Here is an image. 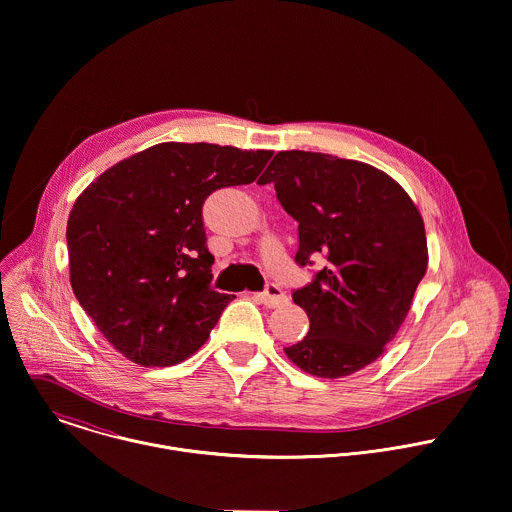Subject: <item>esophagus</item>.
<instances>
[{"instance_id":"obj_1","label":"esophagus","mask_w":512,"mask_h":512,"mask_svg":"<svg viewBox=\"0 0 512 512\" xmlns=\"http://www.w3.org/2000/svg\"><path fill=\"white\" fill-rule=\"evenodd\" d=\"M257 299H259L265 307H279V305L287 303V295H285V293L281 291V287L275 285V283H269L263 293H257Z\"/></svg>"}]
</instances>
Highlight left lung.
I'll use <instances>...</instances> for the list:
<instances>
[{
    "instance_id": "1",
    "label": "left lung",
    "mask_w": 512,
    "mask_h": 512,
    "mask_svg": "<svg viewBox=\"0 0 512 512\" xmlns=\"http://www.w3.org/2000/svg\"><path fill=\"white\" fill-rule=\"evenodd\" d=\"M261 185L297 221L295 263L323 257L315 279L293 291L309 331L285 348L317 378H344L396 337L428 269L424 221L408 193L382 170L321 152H277Z\"/></svg>"
}]
</instances>
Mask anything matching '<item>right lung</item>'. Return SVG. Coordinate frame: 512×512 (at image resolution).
Segmentation results:
<instances>
[{
  "label": "right lung",
  "instance_id": "1",
  "mask_svg": "<svg viewBox=\"0 0 512 512\" xmlns=\"http://www.w3.org/2000/svg\"><path fill=\"white\" fill-rule=\"evenodd\" d=\"M271 150L162 142L114 164L68 217L70 283L102 335L140 366L193 356L235 295L211 289L203 205L253 183Z\"/></svg>",
  "mask_w": 512,
  "mask_h": 512
}]
</instances>
